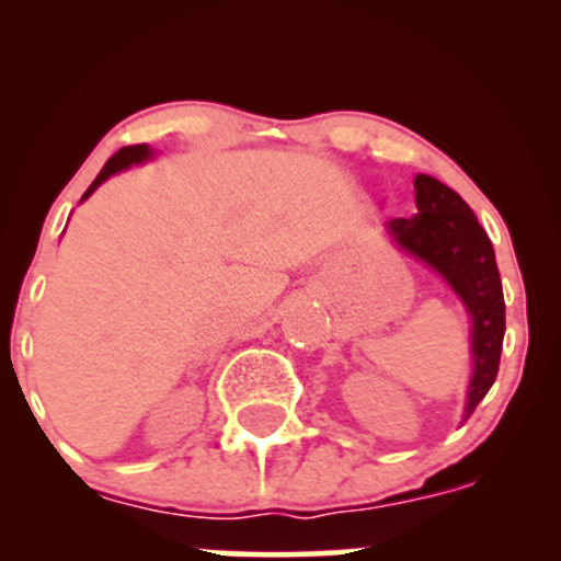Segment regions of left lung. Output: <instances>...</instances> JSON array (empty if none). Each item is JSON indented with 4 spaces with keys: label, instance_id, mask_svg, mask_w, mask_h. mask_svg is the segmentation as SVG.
Wrapping results in <instances>:
<instances>
[{
    "label": "left lung",
    "instance_id": "1",
    "mask_svg": "<svg viewBox=\"0 0 561 561\" xmlns=\"http://www.w3.org/2000/svg\"><path fill=\"white\" fill-rule=\"evenodd\" d=\"M416 216L385 224L405 253L435 268L459 295L472 317V379H469L465 420L493 388L499 375L501 345L506 332V306L493 244L472 208L437 179H414Z\"/></svg>",
    "mask_w": 561,
    "mask_h": 561
}]
</instances>
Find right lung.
Returning a JSON list of instances; mask_svg holds the SVG:
<instances>
[{
    "label": "right lung",
    "instance_id": "add662e5",
    "mask_svg": "<svg viewBox=\"0 0 561 561\" xmlns=\"http://www.w3.org/2000/svg\"><path fill=\"white\" fill-rule=\"evenodd\" d=\"M152 156V150L147 145H131V147H121L118 152H115V156L107 160L105 163V169H102L100 173H96V179L92 182V186H89L87 192H83V197L81 199H87L89 195H92V192L96 190V186H100L102 182H105V179H111L113 173H118V171H124V169H128V165H134V163H141V160H147Z\"/></svg>",
    "mask_w": 561,
    "mask_h": 561
}]
</instances>
